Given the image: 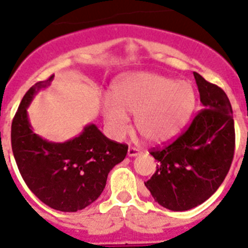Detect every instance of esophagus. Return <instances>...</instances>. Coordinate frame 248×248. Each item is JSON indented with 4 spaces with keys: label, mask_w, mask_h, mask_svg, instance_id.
I'll return each mask as SVG.
<instances>
[{
    "label": "esophagus",
    "mask_w": 248,
    "mask_h": 248,
    "mask_svg": "<svg viewBox=\"0 0 248 248\" xmlns=\"http://www.w3.org/2000/svg\"><path fill=\"white\" fill-rule=\"evenodd\" d=\"M140 155V150L136 149V147H129L128 149V156H130V157H135V156Z\"/></svg>",
    "instance_id": "esophagus-1"
}]
</instances>
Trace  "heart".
Listing matches in <instances>:
<instances>
[{"mask_svg":"<svg viewBox=\"0 0 248 248\" xmlns=\"http://www.w3.org/2000/svg\"><path fill=\"white\" fill-rule=\"evenodd\" d=\"M195 107V92L186 81L151 72L129 74L113 86L112 101L102 107L106 125L115 139L130 131L128 114L135 115L140 135L151 144L176 138Z\"/></svg>","mask_w":248,"mask_h":248,"instance_id":"1","label":"heart"}]
</instances>
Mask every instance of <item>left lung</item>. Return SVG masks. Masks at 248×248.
<instances>
[{"label":"left lung","instance_id":"obj_1","mask_svg":"<svg viewBox=\"0 0 248 248\" xmlns=\"http://www.w3.org/2000/svg\"><path fill=\"white\" fill-rule=\"evenodd\" d=\"M202 110L172 144L151 150L158 165L145 182L155 202L173 212L201 205L217 192L235 152L232 108L226 93L193 72Z\"/></svg>","mask_w":248,"mask_h":248}]
</instances>
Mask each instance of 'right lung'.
Wrapping results in <instances>:
<instances>
[{"mask_svg": "<svg viewBox=\"0 0 248 248\" xmlns=\"http://www.w3.org/2000/svg\"><path fill=\"white\" fill-rule=\"evenodd\" d=\"M54 78L36 82L20 102L12 122L11 142L18 170L29 189L50 208L74 213L103 192L110 170L126 156L128 146L108 139L94 124L65 142H51L31 129L27 108Z\"/></svg>", "mask_w": 248, "mask_h": 248, "instance_id": "obj_1", "label": "right lung"}]
</instances>
